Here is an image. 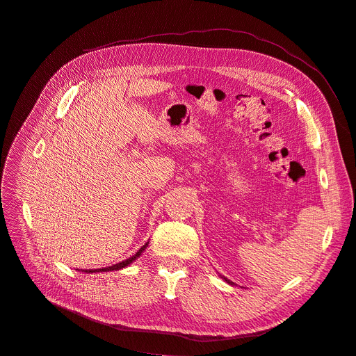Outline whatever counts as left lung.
Wrapping results in <instances>:
<instances>
[{
    "mask_svg": "<svg viewBox=\"0 0 356 356\" xmlns=\"http://www.w3.org/2000/svg\"><path fill=\"white\" fill-rule=\"evenodd\" d=\"M220 277H222V275H220ZM222 278H223V280H225V281H226V282H227V284H230V285H233V282H232V281H230V280H227V278H226V277H222Z\"/></svg>",
    "mask_w": 356,
    "mask_h": 356,
    "instance_id": "1",
    "label": "left lung"
}]
</instances>
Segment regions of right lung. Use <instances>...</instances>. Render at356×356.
Here are the masks:
<instances>
[{"instance_id":"add662e5","label":"right lung","mask_w":356,"mask_h":356,"mask_svg":"<svg viewBox=\"0 0 356 356\" xmlns=\"http://www.w3.org/2000/svg\"><path fill=\"white\" fill-rule=\"evenodd\" d=\"M147 243H149V242H147ZM147 243H145V245H143V246H142L136 253H134L133 257H130V258H129V259H126V261H122V262H118V264L111 265V266H107V268H99V269H83V273H107V270H117V269L126 268V266H127V265H130L134 259L140 257V253L146 249Z\"/></svg>"}]
</instances>
